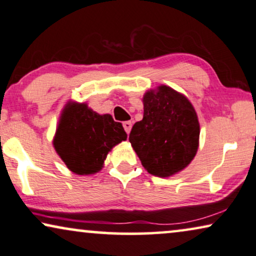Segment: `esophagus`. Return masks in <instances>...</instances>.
Here are the masks:
<instances>
[{
	"label": "esophagus",
	"instance_id": "34e87169",
	"mask_svg": "<svg viewBox=\"0 0 256 256\" xmlns=\"http://www.w3.org/2000/svg\"><path fill=\"white\" fill-rule=\"evenodd\" d=\"M123 128L125 130V132H126L128 134L130 131H131V128H132V123H131V122H128H128H124Z\"/></svg>",
	"mask_w": 256,
	"mask_h": 256
}]
</instances>
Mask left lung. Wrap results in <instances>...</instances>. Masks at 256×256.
Instances as JSON below:
<instances>
[{"label":"left lung","mask_w":256,"mask_h":256,"mask_svg":"<svg viewBox=\"0 0 256 256\" xmlns=\"http://www.w3.org/2000/svg\"><path fill=\"white\" fill-rule=\"evenodd\" d=\"M144 117L128 140L150 174L168 178L192 162L198 150L200 123L192 104L168 86L148 90Z\"/></svg>","instance_id":"obj_1"}]
</instances>
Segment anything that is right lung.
Wrapping results in <instances>:
<instances>
[{"mask_svg": "<svg viewBox=\"0 0 256 256\" xmlns=\"http://www.w3.org/2000/svg\"><path fill=\"white\" fill-rule=\"evenodd\" d=\"M126 138L123 125L114 122L111 114H98L86 103L68 102L53 145L70 170L90 175L102 169L108 153Z\"/></svg>", "mask_w": 256, "mask_h": 256, "instance_id": "right-lung-1", "label": "right lung"}]
</instances>
